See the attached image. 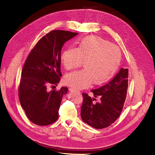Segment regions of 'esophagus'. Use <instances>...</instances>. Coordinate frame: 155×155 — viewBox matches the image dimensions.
I'll return each mask as SVG.
<instances>
[{
    "mask_svg": "<svg viewBox=\"0 0 155 155\" xmlns=\"http://www.w3.org/2000/svg\"><path fill=\"white\" fill-rule=\"evenodd\" d=\"M69 91L71 92H80L79 91H78L77 89L74 88H72V87H70L69 88Z\"/></svg>",
    "mask_w": 155,
    "mask_h": 155,
    "instance_id": "1",
    "label": "esophagus"
}]
</instances>
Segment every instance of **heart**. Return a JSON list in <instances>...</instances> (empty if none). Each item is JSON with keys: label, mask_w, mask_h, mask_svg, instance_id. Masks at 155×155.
Here are the masks:
<instances>
[{"label": "heart", "mask_w": 155, "mask_h": 155, "mask_svg": "<svg viewBox=\"0 0 155 155\" xmlns=\"http://www.w3.org/2000/svg\"><path fill=\"white\" fill-rule=\"evenodd\" d=\"M120 58L117 46L99 36H87L78 41L75 48L69 47L61 52V60L65 69L78 67L82 60L84 67L68 73L64 82L78 89L85 88L92 82L95 85L104 84L114 74Z\"/></svg>", "instance_id": "heart-1"}]
</instances>
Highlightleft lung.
<instances>
[{
    "label": "left lung",
    "mask_w": 155,
    "mask_h": 155,
    "mask_svg": "<svg viewBox=\"0 0 155 155\" xmlns=\"http://www.w3.org/2000/svg\"><path fill=\"white\" fill-rule=\"evenodd\" d=\"M128 69L121 68L115 77L99 88L92 90L95 98L83 93L81 117L85 123L95 129L109 126L118 119L123 110L128 87ZM97 96L99 103H94Z\"/></svg>",
    "instance_id": "obj_1"
}]
</instances>
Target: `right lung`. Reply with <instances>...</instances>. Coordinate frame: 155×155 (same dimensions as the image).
<instances>
[{"label": "right lung", "instance_id": "obj_1", "mask_svg": "<svg viewBox=\"0 0 155 155\" xmlns=\"http://www.w3.org/2000/svg\"><path fill=\"white\" fill-rule=\"evenodd\" d=\"M78 35L68 31L54 30L41 38L24 63L19 86V97L28 118L38 126L53 124L67 87L49 91L60 80L61 50L64 43Z\"/></svg>", "mask_w": 155, "mask_h": 155}]
</instances>
